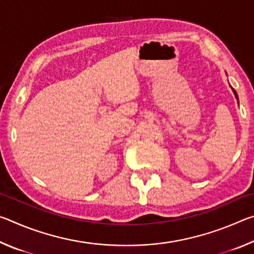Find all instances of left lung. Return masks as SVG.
<instances>
[{"instance_id": "left-lung-1", "label": "left lung", "mask_w": 254, "mask_h": 254, "mask_svg": "<svg viewBox=\"0 0 254 254\" xmlns=\"http://www.w3.org/2000/svg\"><path fill=\"white\" fill-rule=\"evenodd\" d=\"M232 91H233V93H234V95H235V97H236V100H239V97H238V94H236V92L234 91L233 88H232Z\"/></svg>"}]
</instances>
